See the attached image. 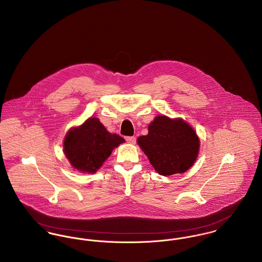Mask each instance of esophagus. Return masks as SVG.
<instances>
[{
    "instance_id": "1",
    "label": "esophagus",
    "mask_w": 262,
    "mask_h": 262,
    "mask_svg": "<svg viewBox=\"0 0 262 262\" xmlns=\"http://www.w3.org/2000/svg\"><path fill=\"white\" fill-rule=\"evenodd\" d=\"M125 141L129 142V143H135L136 141H137V139H136V137H126Z\"/></svg>"
}]
</instances>
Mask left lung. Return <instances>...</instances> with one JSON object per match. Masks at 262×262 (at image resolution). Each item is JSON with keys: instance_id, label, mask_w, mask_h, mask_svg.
I'll use <instances>...</instances> for the list:
<instances>
[{"instance_id": "obj_1", "label": "left lung", "mask_w": 262, "mask_h": 262, "mask_svg": "<svg viewBox=\"0 0 262 262\" xmlns=\"http://www.w3.org/2000/svg\"><path fill=\"white\" fill-rule=\"evenodd\" d=\"M200 139L181 118L157 116L148 124V134L138 138V144L161 176L183 173L196 161Z\"/></svg>"}]
</instances>
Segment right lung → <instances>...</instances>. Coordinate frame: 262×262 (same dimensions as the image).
<instances>
[{
    "label": "right lung",
    "mask_w": 262,
    "mask_h": 262,
    "mask_svg": "<svg viewBox=\"0 0 262 262\" xmlns=\"http://www.w3.org/2000/svg\"><path fill=\"white\" fill-rule=\"evenodd\" d=\"M124 140L106 130L97 118L72 127L63 140V154L71 165L83 173H95Z\"/></svg>",
    "instance_id": "add662e5"
}]
</instances>
